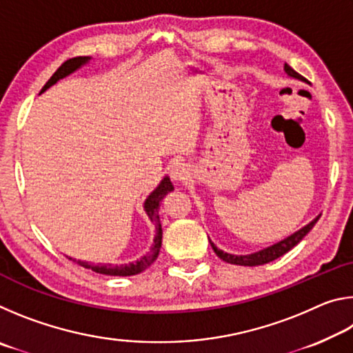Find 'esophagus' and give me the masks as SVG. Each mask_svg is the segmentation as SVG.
I'll return each instance as SVG.
<instances>
[{
	"mask_svg": "<svg viewBox=\"0 0 353 353\" xmlns=\"http://www.w3.org/2000/svg\"><path fill=\"white\" fill-rule=\"evenodd\" d=\"M171 177L174 179L176 182H185L190 177V170L185 163H176L171 168Z\"/></svg>",
	"mask_w": 353,
	"mask_h": 353,
	"instance_id": "1",
	"label": "esophagus"
}]
</instances>
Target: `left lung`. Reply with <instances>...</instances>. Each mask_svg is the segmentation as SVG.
<instances>
[{"mask_svg": "<svg viewBox=\"0 0 353 353\" xmlns=\"http://www.w3.org/2000/svg\"><path fill=\"white\" fill-rule=\"evenodd\" d=\"M285 73L288 74L290 77H294V79H299V81H303V76H301L297 73V71L292 70L288 63H285ZM321 218L316 216L312 223H308L307 225H303L301 230L294 232V234L286 236L285 240L279 241L276 244H272V246L270 248H265L259 250V252H254V254H249V255H234V254H227L224 252V250L218 249L214 244L210 241L212 248L214 250V254H216L221 260L225 261V263H230V265H238V266H260V265H265V263H270L272 260L279 259V256L285 255L288 250H291L292 248L296 246V244H299L302 241V238L305 236L310 230L313 229L314 224L318 223V219Z\"/></svg>", "mask_w": 353, "mask_h": 353, "instance_id": "8db88e82", "label": "left lung"}]
</instances>
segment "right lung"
I'll list each match as a JSON object with an SVG mask.
<instances>
[{
  "instance_id": "obj_1",
  "label": "right lung",
  "mask_w": 353,
  "mask_h": 353,
  "mask_svg": "<svg viewBox=\"0 0 353 353\" xmlns=\"http://www.w3.org/2000/svg\"><path fill=\"white\" fill-rule=\"evenodd\" d=\"M92 57H73V59H68L67 62H63L61 67L57 68V71L54 74L50 77V81H48L43 88H41L40 93H43L45 90H48L51 85H54L57 81L63 79V77H67L68 74L74 73L76 70H79L82 65H85L88 61H90ZM174 190L172 187V183L170 181L168 176L163 177V181L159 183V187L155 188L151 194L148 196V199L145 201V212L148 214V218L151 219V223L155 225V236H154V244L152 248L149 249V252L146 255H143L140 260L132 261V263H124V265H101V263H88V261H81V260H73L76 261L77 265H81L82 268H87V270H92L93 272H98V274H104V276H121V277H126V276H135V274H140L145 270H148L149 266L152 265L155 261V259L159 256L160 252V248H162V224H160V218H159V208H160V202L165 198L166 194L170 193V191Z\"/></svg>"
}]
</instances>
